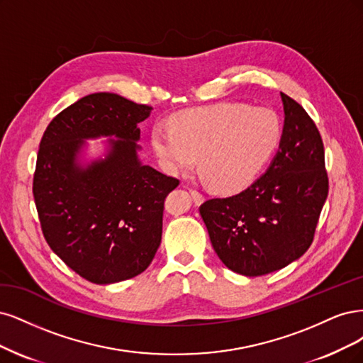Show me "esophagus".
Here are the masks:
<instances>
[{"instance_id":"esophagus-1","label":"esophagus","mask_w":363,"mask_h":363,"mask_svg":"<svg viewBox=\"0 0 363 363\" xmlns=\"http://www.w3.org/2000/svg\"><path fill=\"white\" fill-rule=\"evenodd\" d=\"M191 197H193V201H194V203H196V205H201V203L205 201L203 194H202V193H199L197 190H191Z\"/></svg>"}]
</instances>
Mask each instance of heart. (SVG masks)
Wrapping results in <instances>:
<instances>
[{
  "label": "heart",
  "mask_w": 363,
  "mask_h": 363,
  "mask_svg": "<svg viewBox=\"0 0 363 363\" xmlns=\"http://www.w3.org/2000/svg\"><path fill=\"white\" fill-rule=\"evenodd\" d=\"M152 128L161 167L178 177L197 164L217 191H238L258 177L280 138L276 113L265 107L218 102L174 116Z\"/></svg>",
  "instance_id": "b5f03b06"
}]
</instances>
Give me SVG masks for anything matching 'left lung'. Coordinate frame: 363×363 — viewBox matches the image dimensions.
<instances>
[{
  "instance_id": "1",
  "label": "left lung",
  "mask_w": 363,
  "mask_h": 363,
  "mask_svg": "<svg viewBox=\"0 0 363 363\" xmlns=\"http://www.w3.org/2000/svg\"><path fill=\"white\" fill-rule=\"evenodd\" d=\"M284 131L267 172L244 191L209 199L199 211L229 270L247 277L305 255L329 193L321 135L300 104L280 93Z\"/></svg>"
}]
</instances>
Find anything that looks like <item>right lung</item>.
<instances>
[{
    "instance_id": "obj_1",
    "label": "right lung",
    "mask_w": 363,
    "mask_h": 363,
    "mask_svg": "<svg viewBox=\"0 0 363 363\" xmlns=\"http://www.w3.org/2000/svg\"><path fill=\"white\" fill-rule=\"evenodd\" d=\"M152 107L116 93H93L46 128L33 181L42 232L52 252L91 284L143 273L161 244L166 196L179 181L138 158V123ZM108 136L87 162V139Z\"/></svg>"
}]
</instances>
